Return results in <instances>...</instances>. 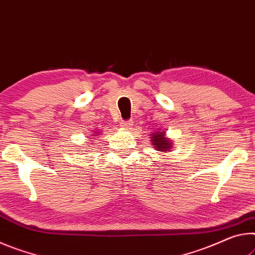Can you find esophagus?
Returning <instances> with one entry per match:
<instances>
[{
	"label": "esophagus",
	"mask_w": 255,
	"mask_h": 255,
	"mask_svg": "<svg viewBox=\"0 0 255 255\" xmlns=\"http://www.w3.org/2000/svg\"><path fill=\"white\" fill-rule=\"evenodd\" d=\"M121 127L124 128H131L133 127V121L132 120L122 121V122H121Z\"/></svg>",
	"instance_id": "esophagus-1"
}]
</instances>
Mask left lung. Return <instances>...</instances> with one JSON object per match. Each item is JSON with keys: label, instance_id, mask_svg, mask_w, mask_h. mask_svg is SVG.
<instances>
[{"label": "left lung", "instance_id": "8db88e82", "mask_svg": "<svg viewBox=\"0 0 255 255\" xmlns=\"http://www.w3.org/2000/svg\"><path fill=\"white\" fill-rule=\"evenodd\" d=\"M165 133H158V134L152 136V143L155 145L159 151H168L172 147V143L169 142V140H167L164 136Z\"/></svg>", "mask_w": 255, "mask_h": 255}]
</instances>
